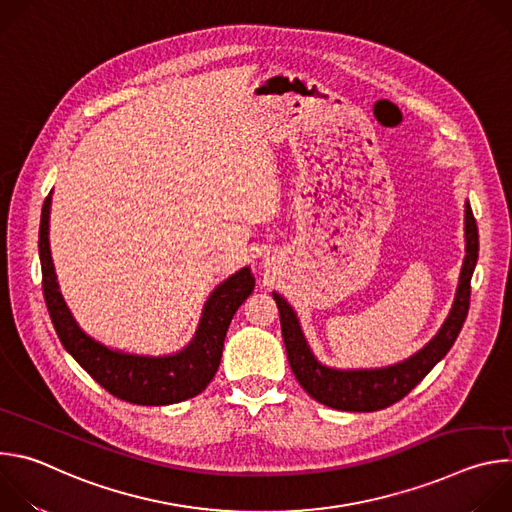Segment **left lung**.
I'll use <instances>...</instances> for the list:
<instances>
[{"mask_svg":"<svg viewBox=\"0 0 512 512\" xmlns=\"http://www.w3.org/2000/svg\"><path fill=\"white\" fill-rule=\"evenodd\" d=\"M466 255L454 304L437 334L413 356L381 369H334L320 362L308 344L296 310L273 291L289 367L302 389L318 403L340 411H379L403 399L454 346L470 308V279L478 261V227L470 202L464 204Z\"/></svg>","mask_w":512,"mask_h":512,"instance_id":"left-lung-1","label":"left lung"}]
</instances>
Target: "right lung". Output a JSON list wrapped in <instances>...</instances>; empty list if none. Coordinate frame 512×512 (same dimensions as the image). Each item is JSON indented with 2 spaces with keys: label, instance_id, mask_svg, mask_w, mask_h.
<instances>
[{
  "label": "right lung",
  "instance_id": "obj_1",
  "mask_svg": "<svg viewBox=\"0 0 512 512\" xmlns=\"http://www.w3.org/2000/svg\"><path fill=\"white\" fill-rule=\"evenodd\" d=\"M50 206L46 196L40 216V265L44 300L54 330L81 367L111 395L135 405H172L202 393L221 364L225 336L235 312L251 296L255 277L251 267H243L218 283L202 308L192 340L174 354L145 356L109 348L89 336L68 310L50 253Z\"/></svg>",
  "mask_w": 512,
  "mask_h": 512
}]
</instances>
